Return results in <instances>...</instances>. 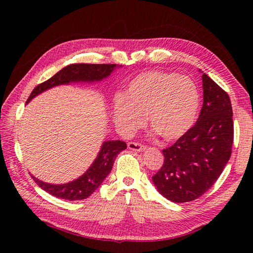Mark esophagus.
<instances>
[{"mask_svg": "<svg viewBox=\"0 0 253 253\" xmlns=\"http://www.w3.org/2000/svg\"><path fill=\"white\" fill-rule=\"evenodd\" d=\"M128 148H129L130 150H132V151H137V152H140V151H144L146 150V146L144 144H141L139 142H136V141H130L129 143H128Z\"/></svg>", "mask_w": 253, "mask_h": 253, "instance_id": "esophagus-1", "label": "esophagus"}]
</instances>
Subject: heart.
Segmentation results:
<instances>
[{
  "label": "heart",
  "instance_id": "heart-1",
  "mask_svg": "<svg viewBox=\"0 0 253 253\" xmlns=\"http://www.w3.org/2000/svg\"><path fill=\"white\" fill-rule=\"evenodd\" d=\"M200 93L190 78L175 73L149 71L137 75L113 103V121L124 135L146 123L164 141L184 136L196 122Z\"/></svg>",
  "mask_w": 253,
  "mask_h": 253
}]
</instances>
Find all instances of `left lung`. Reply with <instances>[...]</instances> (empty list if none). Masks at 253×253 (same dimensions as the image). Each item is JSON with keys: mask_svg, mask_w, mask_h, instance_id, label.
I'll use <instances>...</instances> for the list:
<instances>
[{"mask_svg": "<svg viewBox=\"0 0 253 253\" xmlns=\"http://www.w3.org/2000/svg\"><path fill=\"white\" fill-rule=\"evenodd\" d=\"M203 105L195 125L163 150L164 163L153 175L161 195L189 202L204 195L222 174L232 155L233 109L225 90L202 75Z\"/></svg>", "mask_w": 253, "mask_h": 253, "instance_id": "left-lung-1", "label": "left lung"}]
</instances>
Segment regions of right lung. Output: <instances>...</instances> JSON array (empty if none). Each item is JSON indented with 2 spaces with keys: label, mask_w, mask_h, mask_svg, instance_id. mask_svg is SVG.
<instances>
[{
  "label": "right lung",
  "mask_w": 253,
  "mask_h": 253,
  "mask_svg": "<svg viewBox=\"0 0 253 253\" xmlns=\"http://www.w3.org/2000/svg\"><path fill=\"white\" fill-rule=\"evenodd\" d=\"M116 64H72L61 69L46 82L38 84L32 90L27 103L44 90L54 85L69 84L71 82H98L106 78L114 71ZM127 148L126 143L121 140L105 141L95 161L85 173L78 179L64 185H52L41 181L31 176L37 185L50 195L64 200H84L96 190L105 177L110 174L117 154Z\"/></svg>",
  "instance_id": "right-lung-1"
}]
</instances>
